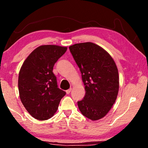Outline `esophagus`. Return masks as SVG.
<instances>
[{
  "label": "esophagus",
  "instance_id": "34e87169",
  "mask_svg": "<svg viewBox=\"0 0 148 148\" xmlns=\"http://www.w3.org/2000/svg\"><path fill=\"white\" fill-rule=\"evenodd\" d=\"M71 91H72V88H71H71L69 89L68 90H66V94H69L70 92H71Z\"/></svg>",
  "mask_w": 148,
  "mask_h": 148
}]
</instances>
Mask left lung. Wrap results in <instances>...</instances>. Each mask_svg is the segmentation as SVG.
<instances>
[{
    "mask_svg": "<svg viewBox=\"0 0 148 148\" xmlns=\"http://www.w3.org/2000/svg\"><path fill=\"white\" fill-rule=\"evenodd\" d=\"M79 68L86 95L77 102L81 113L92 121L104 117L116 102L119 91L118 70L111 56L92 42L69 47Z\"/></svg>",
    "mask_w": 148,
    "mask_h": 148,
    "instance_id": "obj_1",
    "label": "left lung"
}]
</instances>
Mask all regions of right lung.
<instances>
[{
    "instance_id": "add662e5",
    "label": "right lung",
    "mask_w": 148,
    "mask_h": 148,
    "mask_svg": "<svg viewBox=\"0 0 148 148\" xmlns=\"http://www.w3.org/2000/svg\"><path fill=\"white\" fill-rule=\"evenodd\" d=\"M66 47L44 45L27 57L18 77L19 97L34 118L44 121L53 116L66 92L58 88L53 66Z\"/></svg>"
}]
</instances>
